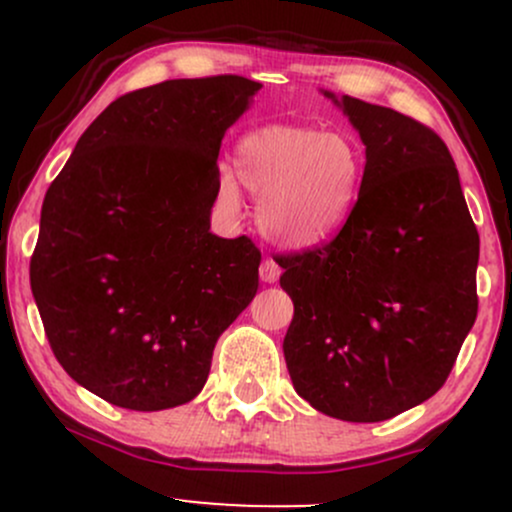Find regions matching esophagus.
I'll return each mask as SVG.
<instances>
[{"label": "esophagus", "instance_id": "obj_1", "mask_svg": "<svg viewBox=\"0 0 512 512\" xmlns=\"http://www.w3.org/2000/svg\"><path fill=\"white\" fill-rule=\"evenodd\" d=\"M279 274H281L279 264H276L272 257H264L260 264V279L264 281V284H274V281L279 279Z\"/></svg>", "mask_w": 512, "mask_h": 512}]
</instances>
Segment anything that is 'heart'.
<instances>
[{"instance_id":"obj_1","label":"heart","mask_w":512,"mask_h":512,"mask_svg":"<svg viewBox=\"0 0 512 512\" xmlns=\"http://www.w3.org/2000/svg\"><path fill=\"white\" fill-rule=\"evenodd\" d=\"M361 146L346 132L272 125L250 132L238 146L236 175L221 170L219 204L238 211L245 190L257 202L264 236L293 250L330 240L354 209L363 178Z\"/></svg>"}]
</instances>
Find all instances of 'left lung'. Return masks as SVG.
Segmentation results:
<instances>
[{
    "mask_svg": "<svg viewBox=\"0 0 512 512\" xmlns=\"http://www.w3.org/2000/svg\"><path fill=\"white\" fill-rule=\"evenodd\" d=\"M342 108L366 144L361 190L332 240L276 255L293 301L284 356L317 411L373 424L448 380L477 320L479 233L431 127L351 96Z\"/></svg>",
    "mask_w": 512,
    "mask_h": 512,
    "instance_id": "obj_1",
    "label": "left lung"
}]
</instances>
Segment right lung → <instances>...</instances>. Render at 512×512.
Wrapping results in <instances>:
<instances>
[{"mask_svg":"<svg viewBox=\"0 0 512 512\" xmlns=\"http://www.w3.org/2000/svg\"><path fill=\"white\" fill-rule=\"evenodd\" d=\"M262 84L236 74L125 93L52 180L31 289L52 354L115 407L199 395L219 337L248 308L262 252L209 233L226 129Z\"/></svg>","mask_w":512,"mask_h":512,"instance_id":"obj_1","label":"right lung"}]
</instances>
